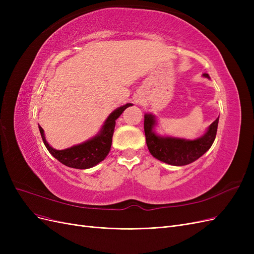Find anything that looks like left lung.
Returning <instances> with one entry per match:
<instances>
[{
  "label": "left lung",
  "instance_id": "8db88e82",
  "mask_svg": "<svg viewBox=\"0 0 254 254\" xmlns=\"http://www.w3.org/2000/svg\"><path fill=\"white\" fill-rule=\"evenodd\" d=\"M209 77L207 74H203ZM219 117L215 120L204 135L197 140L189 141L176 137H161L153 133L152 128L156 124L155 117L152 114H145L144 131L146 144L151 155L158 160L175 166L188 165L200 158L209 150L215 137H216Z\"/></svg>",
  "mask_w": 254,
  "mask_h": 254
}]
</instances>
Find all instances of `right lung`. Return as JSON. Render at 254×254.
Here are the masks:
<instances>
[{
    "label": "right lung",
    "mask_w": 254,
    "mask_h": 254,
    "mask_svg": "<svg viewBox=\"0 0 254 254\" xmlns=\"http://www.w3.org/2000/svg\"><path fill=\"white\" fill-rule=\"evenodd\" d=\"M130 106L132 105L126 104L125 106H122L117 110H114L109 115L108 119L106 120L101 132L94 136L93 139L64 150H57L51 147L47 140H45L42 127L39 126V130L45 147L52 153L53 157H55L59 162L64 164L65 166L78 168V170H87V168L93 167L99 162H102L109 153L112 144L115 120L120 117L123 111Z\"/></svg>",
    "instance_id": "1"
}]
</instances>
